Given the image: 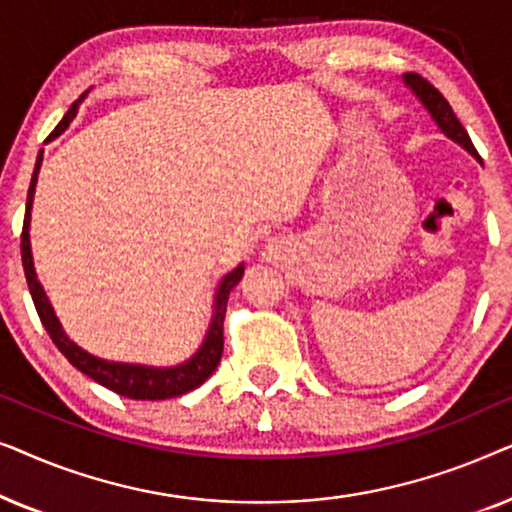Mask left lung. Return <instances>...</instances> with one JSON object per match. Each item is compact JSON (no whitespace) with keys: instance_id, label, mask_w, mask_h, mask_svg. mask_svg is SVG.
Segmentation results:
<instances>
[{"instance_id":"8db88e82","label":"left lung","mask_w":512,"mask_h":512,"mask_svg":"<svg viewBox=\"0 0 512 512\" xmlns=\"http://www.w3.org/2000/svg\"><path fill=\"white\" fill-rule=\"evenodd\" d=\"M403 83L412 90V95H415L417 100L422 102V107L429 111L433 123L438 125L440 132H443L445 137H450L452 142H457L461 149H466L468 153H471V156H478V153H475V146L471 142V137H468V132L464 130V125H461L459 118L454 116L450 102H447L445 97L440 95L429 81L422 79V76H417V74H405Z\"/></svg>"}]
</instances>
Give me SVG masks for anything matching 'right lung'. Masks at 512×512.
Listing matches in <instances>:
<instances>
[{"instance_id": "1", "label": "right lung", "mask_w": 512, "mask_h": 512, "mask_svg": "<svg viewBox=\"0 0 512 512\" xmlns=\"http://www.w3.org/2000/svg\"><path fill=\"white\" fill-rule=\"evenodd\" d=\"M76 100L65 118L58 123L51 135H48L46 142H53L55 137H60L62 132L69 128V123L74 121L76 111H79L83 97ZM41 160H44V149L39 151L37 165H34L30 191H27V209H25V221H23V237H20V254H23V268L27 277V286H30L34 307H37L39 319L44 328L51 335L55 347L60 349L62 354L67 356V361L72 363L76 370H81L83 375H88L90 380H95L102 387H107L116 394L125 398H135V401H165V398H174L181 394H188V391L198 389L202 382L207 380L209 375L214 373L216 366H219L221 354H223V319H226V305L230 291L240 284L244 275V263L237 265L235 270H230L228 275L216 286L214 293V310H212V321H209V328L205 333V340L198 347L191 359L177 363V366H146V363H125V361H107L100 359V356L86 352V349L76 345V342L69 338V335L62 331L60 319L55 317V310L48 300L44 286L37 279V270H34V258H32V242H30V221H32V202H34V188H37Z\"/></svg>"}]
</instances>
